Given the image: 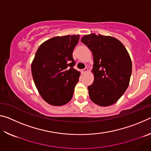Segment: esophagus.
<instances>
[{
  "mask_svg": "<svg viewBox=\"0 0 151 151\" xmlns=\"http://www.w3.org/2000/svg\"><path fill=\"white\" fill-rule=\"evenodd\" d=\"M88 68H84V69H83V70H82V73H86V72H88Z\"/></svg>",
  "mask_w": 151,
  "mask_h": 151,
  "instance_id": "esophagus-1",
  "label": "esophagus"
}]
</instances>
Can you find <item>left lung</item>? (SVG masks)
<instances>
[{"label":"left lung","instance_id":"1","mask_svg":"<svg viewBox=\"0 0 151 151\" xmlns=\"http://www.w3.org/2000/svg\"><path fill=\"white\" fill-rule=\"evenodd\" d=\"M81 42L93 55V83L88 86L91 101L99 106L115 103L129 85L132 73L131 57L126 48L115 38L91 34Z\"/></svg>","mask_w":151,"mask_h":151}]
</instances>
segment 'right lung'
<instances>
[{
	"label": "right lung",
	"instance_id": "obj_1",
	"mask_svg": "<svg viewBox=\"0 0 151 151\" xmlns=\"http://www.w3.org/2000/svg\"><path fill=\"white\" fill-rule=\"evenodd\" d=\"M79 35L56 37L40 46L31 65L36 87L48 104L61 106L72 99L80 73L74 68L73 50Z\"/></svg>",
	"mask_w": 151,
	"mask_h": 151
}]
</instances>
